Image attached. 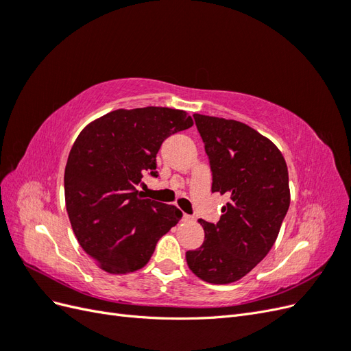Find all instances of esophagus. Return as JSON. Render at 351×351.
Returning <instances> with one entry per match:
<instances>
[{"label": "esophagus", "instance_id": "1", "mask_svg": "<svg viewBox=\"0 0 351 351\" xmlns=\"http://www.w3.org/2000/svg\"><path fill=\"white\" fill-rule=\"evenodd\" d=\"M183 221H186V222H192V221H195V217H192V215H186V214H184Z\"/></svg>", "mask_w": 351, "mask_h": 351}]
</instances>
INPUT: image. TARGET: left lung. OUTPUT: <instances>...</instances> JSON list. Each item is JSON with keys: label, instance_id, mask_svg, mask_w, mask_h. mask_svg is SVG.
<instances>
[{"label": "left lung", "instance_id": "left-lung-1", "mask_svg": "<svg viewBox=\"0 0 351 351\" xmlns=\"http://www.w3.org/2000/svg\"><path fill=\"white\" fill-rule=\"evenodd\" d=\"M212 171V192L228 197L217 224L199 219L205 241L186 252L189 268L210 284H230L267 256L290 206L289 169L280 149L247 124L195 114Z\"/></svg>", "mask_w": 351, "mask_h": 351}]
</instances>
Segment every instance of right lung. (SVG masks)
<instances>
[{"label": "right lung", "instance_id": "right-lung-1", "mask_svg": "<svg viewBox=\"0 0 351 351\" xmlns=\"http://www.w3.org/2000/svg\"><path fill=\"white\" fill-rule=\"evenodd\" d=\"M192 125L182 110H115L77 136L64 171L66 208L79 244L101 269L143 268L182 219V210L145 199L137 186L145 174L158 177L156 154L167 137Z\"/></svg>", "mask_w": 351, "mask_h": 351}]
</instances>
